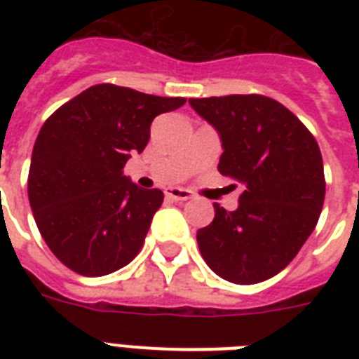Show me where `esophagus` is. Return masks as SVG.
Returning a JSON list of instances; mask_svg holds the SVG:
<instances>
[{"mask_svg": "<svg viewBox=\"0 0 359 359\" xmlns=\"http://www.w3.org/2000/svg\"><path fill=\"white\" fill-rule=\"evenodd\" d=\"M165 197L171 199V201L184 203L190 199L191 194L188 190H184V188H168V190H165Z\"/></svg>", "mask_w": 359, "mask_h": 359, "instance_id": "1", "label": "esophagus"}]
</instances>
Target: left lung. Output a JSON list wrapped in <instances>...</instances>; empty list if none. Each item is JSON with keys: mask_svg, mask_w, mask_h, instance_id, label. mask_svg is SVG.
Returning a JSON list of instances; mask_svg holds the SVG:
<instances>
[{"mask_svg": "<svg viewBox=\"0 0 359 359\" xmlns=\"http://www.w3.org/2000/svg\"><path fill=\"white\" fill-rule=\"evenodd\" d=\"M219 132L218 171L245 186L236 210L214 203L197 244L212 272L253 285L289 264L315 229L326 194L317 140L290 109L262 95L190 98Z\"/></svg>", "mask_w": 359, "mask_h": 359, "instance_id": "left-lung-1", "label": "left lung"}]
</instances>
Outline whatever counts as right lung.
Returning a JSON list of instances; mask_svg holds the SVG:
<instances>
[{
	"label": "right lung",
	"instance_id": "1",
	"mask_svg": "<svg viewBox=\"0 0 359 359\" xmlns=\"http://www.w3.org/2000/svg\"><path fill=\"white\" fill-rule=\"evenodd\" d=\"M184 102L98 83L42 124L27 196L42 238L72 272L100 278L140 253L163 194L130 182L123 168L145 149L154 117Z\"/></svg>",
	"mask_w": 359,
	"mask_h": 359
}]
</instances>
